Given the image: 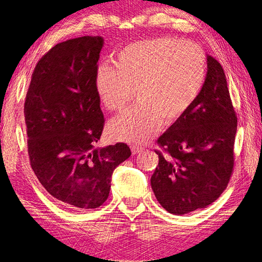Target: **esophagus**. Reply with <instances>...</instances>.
<instances>
[{
    "mask_svg": "<svg viewBox=\"0 0 262 262\" xmlns=\"http://www.w3.org/2000/svg\"><path fill=\"white\" fill-rule=\"evenodd\" d=\"M130 149H132V153L133 154H137L143 151V147L142 146H137V145H130Z\"/></svg>",
    "mask_w": 262,
    "mask_h": 262,
    "instance_id": "34e87169",
    "label": "esophagus"
}]
</instances>
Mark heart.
Instances as JSON below:
<instances>
[{
  "mask_svg": "<svg viewBox=\"0 0 262 262\" xmlns=\"http://www.w3.org/2000/svg\"><path fill=\"white\" fill-rule=\"evenodd\" d=\"M207 59L198 46L162 37L133 42L117 55L116 69L99 65L94 84L110 111L124 109L137 92L138 105L111 119L117 141L144 143L161 125L172 124L191 107L203 90Z\"/></svg>",
  "mask_w": 262,
  "mask_h": 262,
  "instance_id": "b5f03b06",
  "label": "heart"
}]
</instances>
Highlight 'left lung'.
Returning <instances> with one entry per match:
<instances>
[{
  "label": "left lung",
  "instance_id": "8db88e82",
  "mask_svg": "<svg viewBox=\"0 0 262 262\" xmlns=\"http://www.w3.org/2000/svg\"><path fill=\"white\" fill-rule=\"evenodd\" d=\"M237 118L224 70L207 55V74L196 101L158 144L166 155L151 178L161 206L174 215L210 205L225 190L233 171Z\"/></svg>",
  "mask_w": 262,
  "mask_h": 262
}]
</instances>
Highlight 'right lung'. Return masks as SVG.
Here are the masks:
<instances>
[{
	"mask_svg": "<svg viewBox=\"0 0 262 262\" xmlns=\"http://www.w3.org/2000/svg\"><path fill=\"white\" fill-rule=\"evenodd\" d=\"M103 38L57 43L37 63L25 102L28 153L42 187L74 209H92L109 196L111 176L130 157L125 143L97 147L103 114L94 84Z\"/></svg>",
	"mask_w": 262,
	"mask_h": 262,
	"instance_id": "1",
	"label": "right lung"
}]
</instances>
